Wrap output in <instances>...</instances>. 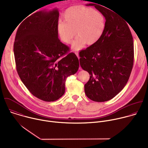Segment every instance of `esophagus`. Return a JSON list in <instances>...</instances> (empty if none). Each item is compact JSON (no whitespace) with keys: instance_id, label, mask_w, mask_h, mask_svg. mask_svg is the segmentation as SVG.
Masks as SVG:
<instances>
[{"instance_id":"esophagus-1","label":"esophagus","mask_w":148,"mask_h":148,"mask_svg":"<svg viewBox=\"0 0 148 148\" xmlns=\"http://www.w3.org/2000/svg\"><path fill=\"white\" fill-rule=\"evenodd\" d=\"M75 54H76V56L78 57V58H79V54H78V52H75ZM79 69H81V68L79 67Z\"/></svg>"}]
</instances>
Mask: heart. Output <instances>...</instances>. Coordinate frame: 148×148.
Masks as SVG:
<instances>
[{
  "mask_svg": "<svg viewBox=\"0 0 148 148\" xmlns=\"http://www.w3.org/2000/svg\"><path fill=\"white\" fill-rule=\"evenodd\" d=\"M62 18L57 27L59 37L63 43L70 44L76 34L77 37L71 47L74 50H81L86 44L91 46L97 43L106 27V20L101 12L82 5L67 8Z\"/></svg>",
  "mask_w": 148,
  "mask_h": 148,
  "instance_id": "b5f03b06",
  "label": "heart"
}]
</instances>
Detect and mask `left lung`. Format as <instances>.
<instances>
[{"label":"left lung","instance_id":"1","mask_svg":"<svg viewBox=\"0 0 148 148\" xmlns=\"http://www.w3.org/2000/svg\"><path fill=\"white\" fill-rule=\"evenodd\" d=\"M92 6L104 15L106 27L97 43L79 52V63L90 75L84 86L87 97L105 102L120 92L129 79L134 65V41L127 23L116 12L96 3Z\"/></svg>","mask_w":148,"mask_h":148}]
</instances>
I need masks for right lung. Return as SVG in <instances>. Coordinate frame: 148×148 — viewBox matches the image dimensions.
<instances>
[{
  "label": "right lung",
  "mask_w": 148,
  "mask_h": 148,
  "mask_svg": "<svg viewBox=\"0 0 148 148\" xmlns=\"http://www.w3.org/2000/svg\"><path fill=\"white\" fill-rule=\"evenodd\" d=\"M30 14L21 22L16 34V70L34 96L54 101L64 95L66 78L77 72L79 61L58 39L57 9Z\"/></svg>",
  "instance_id": "obj_1"
}]
</instances>
